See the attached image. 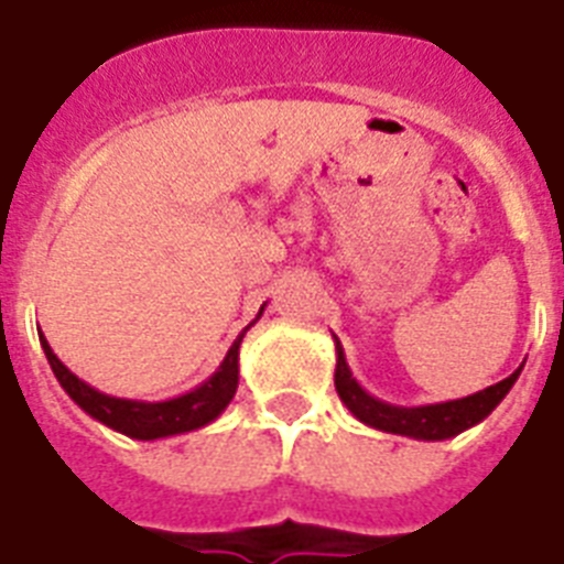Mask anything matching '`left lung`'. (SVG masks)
Wrapping results in <instances>:
<instances>
[{
  "mask_svg": "<svg viewBox=\"0 0 564 564\" xmlns=\"http://www.w3.org/2000/svg\"><path fill=\"white\" fill-rule=\"evenodd\" d=\"M335 352H338V364H335V390H338L340 401L349 406V413L364 424H370L376 430L395 435H410L419 442H444L453 435L465 433L467 427L485 421L487 415L494 413L499 401L510 392L516 384V378L522 372V367L508 376L499 384L487 387V390L473 392L467 399L444 401V404H424V406H395L387 401H378L376 395L364 390L352 378L344 358V347L335 338Z\"/></svg>",
  "mask_w": 564,
  "mask_h": 564,
  "instance_id": "1",
  "label": "left lung"
}]
</instances>
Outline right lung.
<instances>
[{
  "mask_svg": "<svg viewBox=\"0 0 564 564\" xmlns=\"http://www.w3.org/2000/svg\"><path fill=\"white\" fill-rule=\"evenodd\" d=\"M260 312H263V306H260ZM249 326H246V329H249ZM246 329L235 338V344H231L229 352H226L224 364L217 367V372L209 381H203L200 387H194L186 395H177V399L169 401H134L106 395V392L94 390L91 384H85L83 378L74 376V372L56 358L54 349H51V344L45 340L42 333L40 344L42 349H45V358H48L56 381L63 384V390L68 392L70 399L83 406L85 413L91 415V419L102 421L106 427L129 435V438L154 442V438H165V435H177L188 433V430L206 427L209 421H215L217 415L229 406V401L235 399V390H238V355Z\"/></svg>",
  "mask_w": 564,
  "mask_h": 564,
  "instance_id": "right-lung-1",
  "label": "right lung"
}]
</instances>
